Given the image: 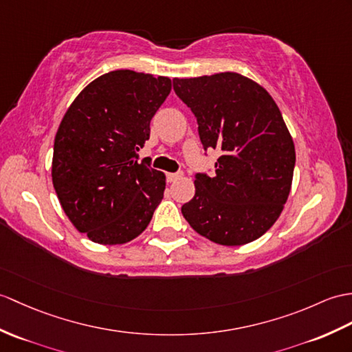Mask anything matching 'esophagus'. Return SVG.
Returning a JSON list of instances; mask_svg holds the SVG:
<instances>
[{"label":"esophagus","instance_id":"1","mask_svg":"<svg viewBox=\"0 0 352 352\" xmlns=\"http://www.w3.org/2000/svg\"><path fill=\"white\" fill-rule=\"evenodd\" d=\"M182 175H183V174H174V173H169V174L166 175L168 183H174V182H177L178 178H182Z\"/></svg>","mask_w":352,"mask_h":352}]
</instances>
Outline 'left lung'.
I'll return each instance as SVG.
<instances>
[{"label":"left lung","instance_id":"obj_1","mask_svg":"<svg viewBox=\"0 0 352 352\" xmlns=\"http://www.w3.org/2000/svg\"><path fill=\"white\" fill-rule=\"evenodd\" d=\"M198 121L204 148L222 151L213 177L195 175L182 207L193 230L222 246H241L279 219L291 192L296 148L267 89L235 72L174 79Z\"/></svg>","mask_w":352,"mask_h":352}]
</instances>
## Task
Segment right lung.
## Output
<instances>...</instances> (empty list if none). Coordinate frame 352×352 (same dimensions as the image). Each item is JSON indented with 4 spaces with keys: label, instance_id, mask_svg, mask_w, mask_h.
Here are the masks:
<instances>
[{
    "label": "right lung",
    "instance_id": "add662e5",
    "mask_svg": "<svg viewBox=\"0 0 352 352\" xmlns=\"http://www.w3.org/2000/svg\"><path fill=\"white\" fill-rule=\"evenodd\" d=\"M173 80L113 70L89 82L55 135L52 183L65 216L99 244H124L148 226L166 177L136 153Z\"/></svg>",
    "mask_w": 352,
    "mask_h": 352
}]
</instances>
